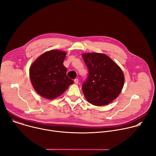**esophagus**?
<instances>
[{
  "mask_svg": "<svg viewBox=\"0 0 156 156\" xmlns=\"http://www.w3.org/2000/svg\"><path fill=\"white\" fill-rule=\"evenodd\" d=\"M74 82H75V84H78V79H77V78L75 79V80H74Z\"/></svg>",
  "mask_w": 156,
  "mask_h": 156,
  "instance_id": "1",
  "label": "esophagus"
}]
</instances>
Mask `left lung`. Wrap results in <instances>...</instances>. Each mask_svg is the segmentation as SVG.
<instances>
[{
    "label": "left lung",
    "mask_w": 156,
    "mask_h": 156,
    "mask_svg": "<svg viewBox=\"0 0 156 156\" xmlns=\"http://www.w3.org/2000/svg\"><path fill=\"white\" fill-rule=\"evenodd\" d=\"M82 57L88 69L87 78L82 85L85 98L94 105L108 104L122 91L125 81L122 70L105 54L85 53Z\"/></svg>",
    "instance_id": "1"
}]
</instances>
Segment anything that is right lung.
Masks as SVG:
<instances>
[{
    "label": "right lung",
    "mask_w": 156,
    "mask_h": 156,
    "mask_svg": "<svg viewBox=\"0 0 156 156\" xmlns=\"http://www.w3.org/2000/svg\"><path fill=\"white\" fill-rule=\"evenodd\" d=\"M66 52L52 50L39 56L31 65L30 77L35 91L42 97L55 99L62 95L73 81L66 75L63 63Z\"/></svg>",
    "instance_id": "1"
}]
</instances>
